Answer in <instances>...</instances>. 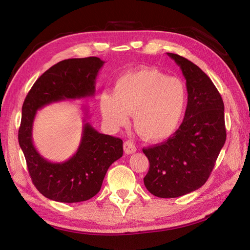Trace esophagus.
Wrapping results in <instances>:
<instances>
[{"label":"esophagus","instance_id":"34e87169","mask_svg":"<svg viewBox=\"0 0 250 250\" xmlns=\"http://www.w3.org/2000/svg\"><path fill=\"white\" fill-rule=\"evenodd\" d=\"M124 150L126 155H131V153L136 151V147L131 141H125L124 144Z\"/></svg>","mask_w":250,"mask_h":250}]
</instances>
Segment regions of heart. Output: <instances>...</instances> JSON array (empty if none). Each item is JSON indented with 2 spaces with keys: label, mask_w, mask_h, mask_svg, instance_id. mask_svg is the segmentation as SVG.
<instances>
[{
  "label": "heart",
  "mask_w": 250,
  "mask_h": 250,
  "mask_svg": "<svg viewBox=\"0 0 250 250\" xmlns=\"http://www.w3.org/2000/svg\"><path fill=\"white\" fill-rule=\"evenodd\" d=\"M187 89L176 77L152 67H140L117 78L113 93L100 95V110L106 124L119 128L133 114L137 133L159 143L177 130L187 105Z\"/></svg>",
  "instance_id": "heart-1"
}]
</instances>
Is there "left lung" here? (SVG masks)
<instances>
[{
  "label": "left lung",
  "mask_w": 250,
  "mask_h": 250,
  "mask_svg": "<svg viewBox=\"0 0 250 250\" xmlns=\"http://www.w3.org/2000/svg\"><path fill=\"white\" fill-rule=\"evenodd\" d=\"M186 79L188 103L179 129L161 144L144 148L149 169L147 190L159 198H177L201 188L226 143L225 105L210 78L186 58L167 52Z\"/></svg>",
  "instance_id": "1"
}]
</instances>
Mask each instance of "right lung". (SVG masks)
<instances>
[{"instance_id":"obj_1","label":"right lung","mask_w":250,"mask_h":250,"mask_svg":"<svg viewBox=\"0 0 250 250\" xmlns=\"http://www.w3.org/2000/svg\"><path fill=\"white\" fill-rule=\"evenodd\" d=\"M104 61L97 57L67 59L47 70L34 83L22 105L18 141L36 189L47 199L63 203L87 201L97 194L108 167L122 157V140L102 134L83 118L81 144L64 162H50L32 141L37 110L55 102L93 97L95 79Z\"/></svg>"}]
</instances>
